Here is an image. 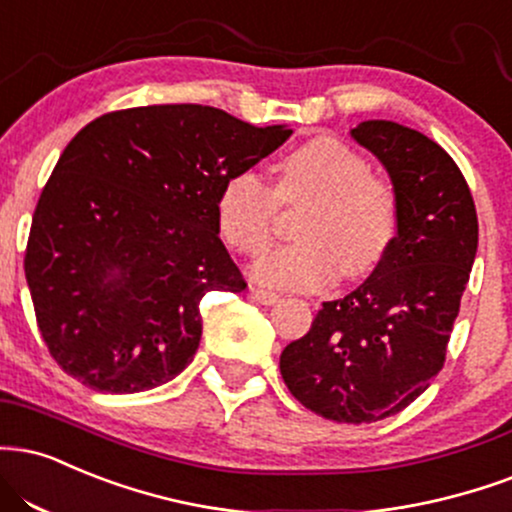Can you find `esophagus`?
Returning a JSON list of instances; mask_svg holds the SVG:
<instances>
[{
    "label": "esophagus",
    "mask_w": 512,
    "mask_h": 512,
    "mask_svg": "<svg viewBox=\"0 0 512 512\" xmlns=\"http://www.w3.org/2000/svg\"><path fill=\"white\" fill-rule=\"evenodd\" d=\"M250 298L257 300V303H262V305L279 303V295L272 291H262V288H250Z\"/></svg>",
    "instance_id": "esophagus-1"
}]
</instances>
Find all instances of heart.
Wrapping results in <instances>:
<instances>
[{
	"instance_id": "obj_1",
	"label": "heart",
	"mask_w": 512,
	"mask_h": 512,
	"mask_svg": "<svg viewBox=\"0 0 512 512\" xmlns=\"http://www.w3.org/2000/svg\"><path fill=\"white\" fill-rule=\"evenodd\" d=\"M307 205L295 226L300 243L269 250L255 279L283 291H319L336 274L360 279L379 267L398 231L391 186L372 176L367 162L341 140L312 138L279 164L274 190L255 171H238L217 197V224L226 243L255 255L272 236L276 209Z\"/></svg>"
}]
</instances>
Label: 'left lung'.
I'll use <instances>...</instances> for the list:
<instances>
[{
	"instance_id": "1",
	"label": "left lung",
	"mask_w": 512,
	"mask_h": 512,
	"mask_svg": "<svg viewBox=\"0 0 512 512\" xmlns=\"http://www.w3.org/2000/svg\"><path fill=\"white\" fill-rule=\"evenodd\" d=\"M350 138L391 178L398 231L355 291L322 303L310 331L281 353V377L307 410L369 424L422 396L446 362L448 338L477 257V209L451 155L396 121H362Z\"/></svg>"
}]
</instances>
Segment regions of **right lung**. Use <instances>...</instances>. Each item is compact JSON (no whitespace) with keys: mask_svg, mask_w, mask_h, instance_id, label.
<instances>
[{"mask_svg":"<svg viewBox=\"0 0 512 512\" xmlns=\"http://www.w3.org/2000/svg\"><path fill=\"white\" fill-rule=\"evenodd\" d=\"M291 133L155 104L104 114L66 145L23 262L40 334L66 374L138 393L193 362L205 293L245 291L219 238V190Z\"/></svg>","mask_w":512,"mask_h":512,"instance_id":"obj_1","label":"right lung"}]
</instances>
